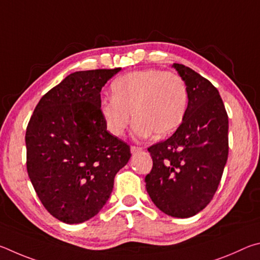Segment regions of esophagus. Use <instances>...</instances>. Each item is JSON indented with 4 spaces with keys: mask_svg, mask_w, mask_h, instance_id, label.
I'll return each mask as SVG.
<instances>
[{
    "mask_svg": "<svg viewBox=\"0 0 260 260\" xmlns=\"http://www.w3.org/2000/svg\"><path fill=\"white\" fill-rule=\"evenodd\" d=\"M144 148L143 147H139V146H131V153L136 155V154H138L140 152H143Z\"/></svg>",
    "mask_w": 260,
    "mask_h": 260,
    "instance_id": "esophagus-1",
    "label": "esophagus"
}]
</instances>
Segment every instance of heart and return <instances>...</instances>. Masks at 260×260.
<instances>
[{
	"instance_id": "obj_1",
	"label": "heart",
	"mask_w": 260,
	"mask_h": 260,
	"mask_svg": "<svg viewBox=\"0 0 260 260\" xmlns=\"http://www.w3.org/2000/svg\"><path fill=\"white\" fill-rule=\"evenodd\" d=\"M111 90L113 97L104 98L99 111L108 133L115 137L125 133L130 112L137 138L174 134L187 113V86L176 73L156 68L130 72L117 77Z\"/></svg>"
}]
</instances>
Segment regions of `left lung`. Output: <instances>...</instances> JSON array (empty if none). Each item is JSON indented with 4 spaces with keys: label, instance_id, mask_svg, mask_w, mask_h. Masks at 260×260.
Returning <instances> with one entry per match:
<instances>
[{
    "label": "left lung",
    "instance_id": "8db88e82",
    "mask_svg": "<svg viewBox=\"0 0 260 260\" xmlns=\"http://www.w3.org/2000/svg\"><path fill=\"white\" fill-rule=\"evenodd\" d=\"M188 91V107L176 133L148 147L153 168L145 178L154 204L188 218L206 208L229 156V116L218 90L192 68L174 63Z\"/></svg>",
    "mask_w": 260,
    "mask_h": 260
}]
</instances>
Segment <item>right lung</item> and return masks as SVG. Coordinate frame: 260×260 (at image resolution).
I'll return each mask as SVG.
<instances>
[{
	"label": "right lung",
	"mask_w": 260,
	"mask_h": 260,
	"mask_svg": "<svg viewBox=\"0 0 260 260\" xmlns=\"http://www.w3.org/2000/svg\"><path fill=\"white\" fill-rule=\"evenodd\" d=\"M120 71L72 73L40 99L27 125L28 177L44 208L66 224L97 215L131 157L99 111L102 88Z\"/></svg>",
	"instance_id": "obj_1"
}]
</instances>
